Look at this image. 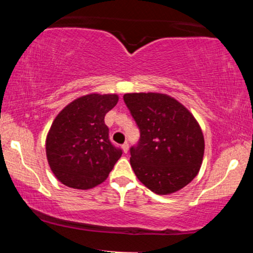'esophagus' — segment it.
Segmentation results:
<instances>
[{
	"instance_id": "1",
	"label": "esophagus",
	"mask_w": 253,
	"mask_h": 253,
	"mask_svg": "<svg viewBox=\"0 0 253 253\" xmlns=\"http://www.w3.org/2000/svg\"><path fill=\"white\" fill-rule=\"evenodd\" d=\"M121 149H123L125 153H127V152H128V144H127V143L123 144V145H121Z\"/></svg>"
}]
</instances>
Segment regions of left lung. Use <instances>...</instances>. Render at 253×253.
Segmentation results:
<instances>
[{"label": "left lung", "instance_id": "obj_1", "mask_svg": "<svg viewBox=\"0 0 253 253\" xmlns=\"http://www.w3.org/2000/svg\"><path fill=\"white\" fill-rule=\"evenodd\" d=\"M124 101L140 130L139 141L129 149L135 176L159 195L182 189L197 175L205 152L195 118L164 94H125Z\"/></svg>", "mask_w": 253, "mask_h": 253}]
</instances>
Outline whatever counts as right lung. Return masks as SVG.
<instances>
[{
    "mask_svg": "<svg viewBox=\"0 0 253 253\" xmlns=\"http://www.w3.org/2000/svg\"><path fill=\"white\" fill-rule=\"evenodd\" d=\"M118 95L90 94L72 101L52 124L46 156L52 172L66 187L90 189L106 181L123 150L112 144L104 117Z\"/></svg>",
    "mask_w": 253,
    "mask_h": 253,
    "instance_id": "add662e5",
    "label": "right lung"
}]
</instances>
